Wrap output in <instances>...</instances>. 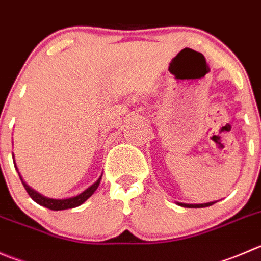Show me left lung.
<instances>
[{
  "label": "left lung",
  "instance_id": "1",
  "mask_svg": "<svg viewBox=\"0 0 261 261\" xmlns=\"http://www.w3.org/2000/svg\"><path fill=\"white\" fill-rule=\"evenodd\" d=\"M216 203L217 201H211V203H205V204H182V203H178V204L181 206H186V208H205V206H211Z\"/></svg>",
  "mask_w": 261,
  "mask_h": 261
}]
</instances>
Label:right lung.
I'll return each mask as SVG.
<instances>
[{
    "instance_id": "add662e5",
    "label": "right lung",
    "mask_w": 261,
    "mask_h": 261,
    "mask_svg": "<svg viewBox=\"0 0 261 261\" xmlns=\"http://www.w3.org/2000/svg\"><path fill=\"white\" fill-rule=\"evenodd\" d=\"M14 163H15V162H14ZM15 167H16V164H15ZM20 179H21L22 185H24L25 190H27V192L29 194V196L33 199V200L35 201V203H38L39 205H42V206H45V208L50 209V211H63V209L76 208V206L82 205L84 201H87L88 199H89L90 196L94 194L95 190L98 189V186H99V184H100V179H102V176H100L99 178H98L97 181H95L94 184L92 185V186L88 187L85 191H83L82 194H79V195H76V196H74V198H69V199H49V198H45V196L40 195L39 192H37L35 190L30 189V187L28 186V185L25 184L24 181H22L21 176H20Z\"/></svg>"
}]
</instances>
